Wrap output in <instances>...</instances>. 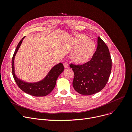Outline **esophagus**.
Returning <instances> with one entry per match:
<instances>
[{"instance_id": "obj_1", "label": "esophagus", "mask_w": 132, "mask_h": 132, "mask_svg": "<svg viewBox=\"0 0 132 132\" xmlns=\"http://www.w3.org/2000/svg\"><path fill=\"white\" fill-rule=\"evenodd\" d=\"M64 67H65V68H68V64L67 63H66V62L64 63Z\"/></svg>"}]
</instances>
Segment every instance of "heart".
Segmentation results:
<instances>
[{
    "label": "heart",
    "instance_id": "obj_1",
    "mask_svg": "<svg viewBox=\"0 0 132 132\" xmlns=\"http://www.w3.org/2000/svg\"><path fill=\"white\" fill-rule=\"evenodd\" d=\"M74 46L77 47L72 52L71 58L74 62L84 64L92 58L96 49L95 43L89 39L86 35L78 34L74 40Z\"/></svg>",
    "mask_w": 132,
    "mask_h": 132
}]
</instances>
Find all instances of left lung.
Returning <instances> with one entry per match:
<instances>
[{"instance_id": "obj_1", "label": "left lung", "mask_w": 132, "mask_h": 132, "mask_svg": "<svg viewBox=\"0 0 132 132\" xmlns=\"http://www.w3.org/2000/svg\"><path fill=\"white\" fill-rule=\"evenodd\" d=\"M111 62L107 46L98 37L97 48L89 61L80 65L69 64L74 73L73 86L75 90L85 95L102 90L111 74Z\"/></svg>"}]
</instances>
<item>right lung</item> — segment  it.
Here are the masks:
<instances>
[{"instance_id":"obj_1","label":"right lung","mask_w":132,"mask_h":132,"mask_svg":"<svg viewBox=\"0 0 132 132\" xmlns=\"http://www.w3.org/2000/svg\"><path fill=\"white\" fill-rule=\"evenodd\" d=\"M24 38L25 37L19 42L12 58V74L14 80L20 88L26 93L34 96H43L47 95L54 90L56 85L57 79L60 74L64 71V66L61 63L55 65L51 68L43 80L36 83L25 82L17 78L15 74L14 58Z\"/></svg>"}]
</instances>
